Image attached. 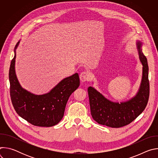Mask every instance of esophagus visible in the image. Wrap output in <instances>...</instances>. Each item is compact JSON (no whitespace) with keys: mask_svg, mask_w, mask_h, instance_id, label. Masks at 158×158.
Wrapping results in <instances>:
<instances>
[{"mask_svg":"<svg viewBox=\"0 0 158 158\" xmlns=\"http://www.w3.org/2000/svg\"><path fill=\"white\" fill-rule=\"evenodd\" d=\"M80 79L82 82L87 81L90 79V74L87 71H83L80 74Z\"/></svg>","mask_w":158,"mask_h":158,"instance_id":"esophagus-1","label":"esophagus"}]
</instances>
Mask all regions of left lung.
I'll list each match as a JSON object with an SVG mask.
<instances>
[{"mask_svg": "<svg viewBox=\"0 0 158 158\" xmlns=\"http://www.w3.org/2000/svg\"><path fill=\"white\" fill-rule=\"evenodd\" d=\"M142 43L137 42L139 57L143 64V76L137 94L131 99L121 103L110 101L93 88L87 89L93 118L98 123L110 127L125 126L141 114L146 108L149 96L148 64L142 52Z\"/></svg>", "mask_w": 158, "mask_h": 158, "instance_id": "1", "label": "left lung"}]
</instances>
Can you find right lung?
<instances>
[{"instance_id": "obj_1", "label": "right lung", "mask_w": 158, "mask_h": 158, "mask_svg": "<svg viewBox=\"0 0 158 158\" xmlns=\"http://www.w3.org/2000/svg\"><path fill=\"white\" fill-rule=\"evenodd\" d=\"M15 55L9 69L10 95L15 110L21 118L36 126L51 127L62 119L65 107L71 94L80 84L77 73L62 80L51 91L43 95H35L22 88L15 72Z\"/></svg>"}]
</instances>
